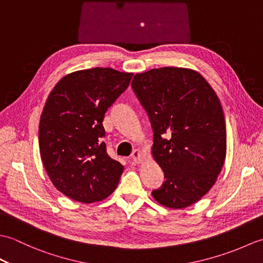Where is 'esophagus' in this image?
Segmentation results:
<instances>
[{
  "label": "esophagus",
  "instance_id": "obj_1",
  "mask_svg": "<svg viewBox=\"0 0 263 263\" xmlns=\"http://www.w3.org/2000/svg\"><path fill=\"white\" fill-rule=\"evenodd\" d=\"M131 158H132V161H133V163H135V164H139V163H141V160H142V154H141L140 150L136 149L135 152L132 153Z\"/></svg>",
  "mask_w": 263,
  "mask_h": 263
}]
</instances>
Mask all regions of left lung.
I'll use <instances>...</instances> for the list:
<instances>
[{
    "label": "left lung",
    "instance_id": "left-lung-1",
    "mask_svg": "<svg viewBox=\"0 0 263 263\" xmlns=\"http://www.w3.org/2000/svg\"><path fill=\"white\" fill-rule=\"evenodd\" d=\"M131 86L148 114L153 155L166 180L153 197L172 209L195 203L214 185L226 157L219 98L202 76L182 68L136 74Z\"/></svg>",
    "mask_w": 263,
    "mask_h": 263
}]
</instances>
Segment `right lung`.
I'll list each match as a JSON object with an SVG mask.
<instances>
[{"mask_svg": "<svg viewBox=\"0 0 263 263\" xmlns=\"http://www.w3.org/2000/svg\"><path fill=\"white\" fill-rule=\"evenodd\" d=\"M132 76L109 68L77 71L49 93L39 122V150L53 185L72 200L100 201L119 184L124 167L107 154L103 121Z\"/></svg>", "mask_w": 263, "mask_h": 263, "instance_id": "obj_1", "label": "right lung"}]
</instances>
